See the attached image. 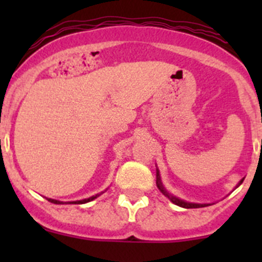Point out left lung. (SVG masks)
<instances>
[{
	"instance_id": "left-lung-1",
	"label": "left lung",
	"mask_w": 262,
	"mask_h": 262,
	"mask_svg": "<svg viewBox=\"0 0 262 262\" xmlns=\"http://www.w3.org/2000/svg\"><path fill=\"white\" fill-rule=\"evenodd\" d=\"M242 181H244V180H242ZM242 181H241V182H242ZM156 182H157V187H158V189L161 190V191H162V194H165L166 196H167L168 199H170L171 202L173 203V204L179 205V207L187 208V209H191V208H202V207H207V204H194V203H186V202H182V200L178 199V198H175V196H172V195L168 194V192L166 191V190H165V187L162 186V182H161L160 173H158V170H157V180H156ZM241 182H239V184H241Z\"/></svg>"
}]
</instances>
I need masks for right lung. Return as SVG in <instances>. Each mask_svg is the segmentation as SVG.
Here are the masks:
<instances>
[{"mask_svg": "<svg viewBox=\"0 0 262 262\" xmlns=\"http://www.w3.org/2000/svg\"><path fill=\"white\" fill-rule=\"evenodd\" d=\"M100 194H97V195H95V196H91V198H89V199H83V200H78V202H72V203H75V204H83V203H89V202H91V200H94L95 198H97L99 196ZM50 203H54V204H62V203L60 202H58V200H54V199H48Z\"/></svg>", "mask_w": 262, "mask_h": 262, "instance_id": "obj_1", "label": "right lung"}]
</instances>
